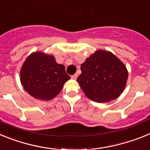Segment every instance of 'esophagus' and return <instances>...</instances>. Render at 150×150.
I'll use <instances>...</instances> for the list:
<instances>
[{"mask_svg":"<svg viewBox=\"0 0 150 150\" xmlns=\"http://www.w3.org/2000/svg\"><path fill=\"white\" fill-rule=\"evenodd\" d=\"M77 76H78V74H74V75H72V76H71V79H76V78H77Z\"/></svg>","mask_w":150,"mask_h":150,"instance_id":"34e87169","label":"esophagus"}]
</instances>
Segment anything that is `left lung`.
Here are the masks:
<instances>
[{
  "label": "left lung",
  "instance_id": "obj_1",
  "mask_svg": "<svg viewBox=\"0 0 150 150\" xmlns=\"http://www.w3.org/2000/svg\"><path fill=\"white\" fill-rule=\"evenodd\" d=\"M77 82L88 98L98 103L114 100L126 85L128 71L124 64L110 52L98 50L81 64Z\"/></svg>",
  "mask_w": 150,
  "mask_h": 150
}]
</instances>
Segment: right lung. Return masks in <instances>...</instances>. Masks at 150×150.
I'll return each mask as SVG.
<instances>
[{
  "label": "right lung",
  "mask_w": 150,
  "mask_h": 150,
  "mask_svg": "<svg viewBox=\"0 0 150 150\" xmlns=\"http://www.w3.org/2000/svg\"><path fill=\"white\" fill-rule=\"evenodd\" d=\"M69 79L71 77L64 66L57 63L54 56L43 52L30 54L21 69L20 79L24 89L40 100L54 98Z\"/></svg>",
  "instance_id": "add662e5"
}]
</instances>
